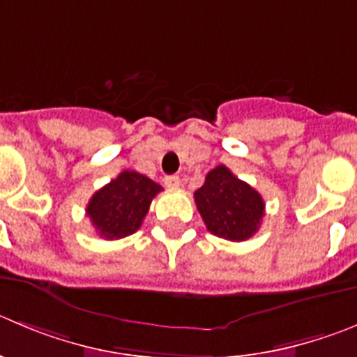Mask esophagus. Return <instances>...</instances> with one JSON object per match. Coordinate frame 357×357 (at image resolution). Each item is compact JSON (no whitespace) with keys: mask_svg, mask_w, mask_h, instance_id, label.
Segmentation results:
<instances>
[{"mask_svg":"<svg viewBox=\"0 0 357 357\" xmlns=\"http://www.w3.org/2000/svg\"><path fill=\"white\" fill-rule=\"evenodd\" d=\"M163 183H165V185H167L169 188H178L179 183H181V179H179V176L172 174V176H165Z\"/></svg>","mask_w":357,"mask_h":357,"instance_id":"obj_1","label":"esophagus"}]
</instances>
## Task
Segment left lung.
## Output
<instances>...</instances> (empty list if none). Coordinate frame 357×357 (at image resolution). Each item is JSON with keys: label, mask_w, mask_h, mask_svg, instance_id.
Returning <instances> with one entry per match:
<instances>
[{"label": "left lung", "mask_w": 357, "mask_h": 357, "mask_svg": "<svg viewBox=\"0 0 357 357\" xmlns=\"http://www.w3.org/2000/svg\"><path fill=\"white\" fill-rule=\"evenodd\" d=\"M194 197L208 231L218 238L245 241L261 227L266 206L261 194L225 165L208 172Z\"/></svg>", "instance_id": "8db88e82"}]
</instances>
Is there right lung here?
<instances>
[{"instance_id": "add662e5", "label": "right lung", "mask_w": 357, "mask_h": 357, "mask_svg": "<svg viewBox=\"0 0 357 357\" xmlns=\"http://www.w3.org/2000/svg\"><path fill=\"white\" fill-rule=\"evenodd\" d=\"M158 192H162V186L148 176L123 171L93 194L86 206V215L100 238H125L141 227L149 204Z\"/></svg>"}]
</instances>
